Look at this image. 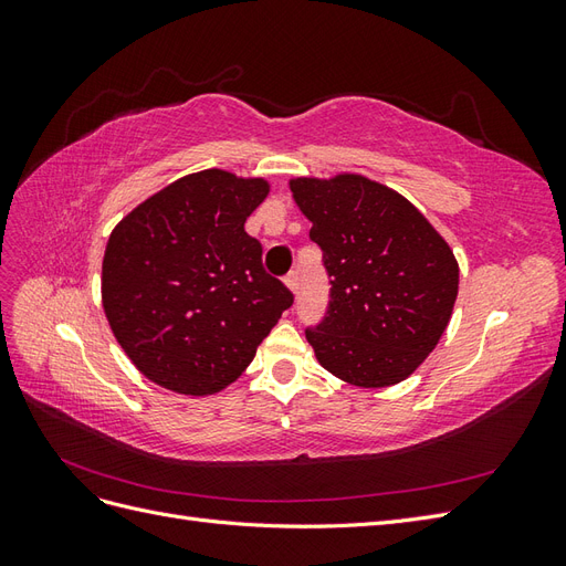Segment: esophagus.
I'll list each match as a JSON object with an SVG mask.
<instances>
[{
  "mask_svg": "<svg viewBox=\"0 0 566 566\" xmlns=\"http://www.w3.org/2000/svg\"><path fill=\"white\" fill-rule=\"evenodd\" d=\"M285 285L293 290V293H297V287H300V276H297V271H290L287 276H285Z\"/></svg>",
  "mask_w": 566,
  "mask_h": 566,
  "instance_id": "esophagus-1",
  "label": "esophagus"
}]
</instances>
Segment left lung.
<instances>
[{
    "label": "left lung",
    "mask_w": 566,
    "mask_h": 566,
    "mask_svg": "<svg viewBox=\"0 0 566 566\" xmlns=\"http://www.w3.org/2000/svg\"><path fill=\"white\" fill-rule=\"evenodd\" d=\"M323 250L331 302L306 328L318 364L356 387L406 380L451 321L458 262L413 205L361 175L293 179Z\"/></svg>",
    "instance_id": "obj_1"
}]
</instances>
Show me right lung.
I'll list each match as a JSON object with an SVG mask.
<instances>
[{
    "mask_svg": "<svg viewBox=\"0 0 566 566\" xmlns=\"http://www.w3.org/2000/svg\"><path fill=\"white\" fill-rule=\"evenodd\" d=\"M264 179L202 169L144 200L113 229L101 295L119 347L148 380L188 397L231 385L293 306L245 219Z\"/></svg>",
    "mask_w": 566,
    "mask_h": 566,
    "instance_id": "obj_1",
    "label": "right lung"
}]
</instances>
